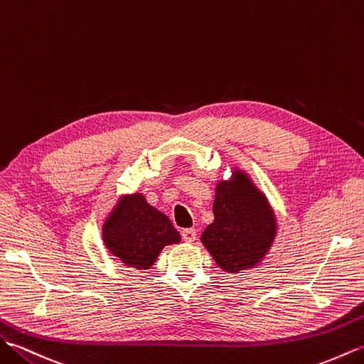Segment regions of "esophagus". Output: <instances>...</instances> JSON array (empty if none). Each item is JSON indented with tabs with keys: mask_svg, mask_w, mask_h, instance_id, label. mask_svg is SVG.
<instances>
[{
	"mask_svg": "<svg viewBox=\"0 0 364 364\" xmlns=\"http://www.w3.org/2000/svg\"><path fill=\"white\" fill-rule=\"evenodd\" d=\"M182 240L185 241V243H193V241L196 240V229H183Z\"/></svg>",
	"mask_w": 364,
	"mask_h": 364,
	"instance_id": "obj_1",
	"label": "esophagus"
}]
</instances>
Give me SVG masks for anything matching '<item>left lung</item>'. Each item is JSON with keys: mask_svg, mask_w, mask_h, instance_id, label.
I'll return each mask as SVG.
<instances>
[{"mask_svg": "<svg viewBox=\"0 0 364 364\" xmlns=\"http://www.w3.org/2000/svg\"><path fill=\"white\" fill-rule=\"evenodd\" d=\"M213 215L200 241L223 271L240 272L263 260L277 223L268 199L246 173L233 169L230 181L218 182Z\"/></svg>", "mask_w": 364, "mask_h": 364, "instance_id": "1", "label": "left lung"}]
</instances>
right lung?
Here are the masks:
<instances>
[{
    "instance_id": "right-lung-1",
    "label": "right lung",
    "mask_w": 364,
    "mask_h": 364,
    "mask_svg": "<svg viewBox=\"0 0 364 364\" xmlns=\"http://www.w3.org/2000/svg\"><path fill=\"white\" fill-rule=\"evenodd\" d=\"M102 240L112 255L136 269H149L161 249L181 241L168 216L148 204L140 193L119 198L102 225Z\"/></svg>"
}]
</instances>
